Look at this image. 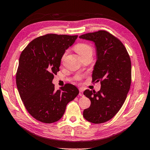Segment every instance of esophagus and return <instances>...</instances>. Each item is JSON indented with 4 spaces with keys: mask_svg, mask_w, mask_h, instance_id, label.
Here are the masks:
<instances>
[{
    "mask_svg": "<svg viewBox=\"0 0 150 150\" xmlns=\"http://www.w3.org/2000/svg\"><path fill=\"white\" fill-rule=\"evenodd\" d=\"M79 95L80 97H83L84 96V94H83V88H79Z\"/></svg>",
    "mask_w": 150,
    "mask_h": 150,
    "instance_id": "34e87169",
    "label": "esophagus"
}]
</instances>
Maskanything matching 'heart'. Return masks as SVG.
<instances>
[{
  "mask_svg": "<svg viewBox=\"0 0 150 150\" xmlns=\"http://www.w3.org/2000/svg\"><path fill=\"white\" fill-rule=\"evenodd\" d=\"M75 51L79 53V55L80 56V57H83V56L87 55L88 53H93V49L90 45L85 43H80L76 45L75 47ZM66 53H65L64 56H63L62 59H64L66 57Z\"/></svg>",
  "mask_w": 150,
  "mask_h": 150,
  "instance_id": "b5f03b06",
  "label": "heart"
}]
</instances>
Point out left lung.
<instances>
[{"mask_svg": "<svg viewBox=\"0 0 150 150\" xmlns=\"http://www.w3.org/2000/svg\"><path fill=\"white\" fill-rule=\"evenodd\" d=\"M79 38L94 42L97 60L93 81L101 82L99 91H84L91 105L84 110L83 117L94 124L107 122L118 113L127 98L131 83V59L122 43L109 32L100 30Z\"/></svg>", "mask_w": 150, "mask_h": 150, "instance_id": "8db88e82", "label": "left lung"}]
</instances>
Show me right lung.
Listing matches in <instances>:
<instances>
[{
	"label": "right lung",
	"instance_id": "right-lung-1",
	"mask_svg": "<svg viewBox=\"0 0 150 150\" xmlns=\"http://www.w3.org/2000/svg\"><path fill=\"white\" fill-rule=\"evenodd\" d=\"M78 36L49 34L31 41L21 52L16 74L19 95L32 117L45 123L62 118L69 102L79 91L66 84L55 91L54 75L59 71L61 60Z\"/></svg>",
	"mask_w": 150,
	"mask_h": 150
}]
</instances>
